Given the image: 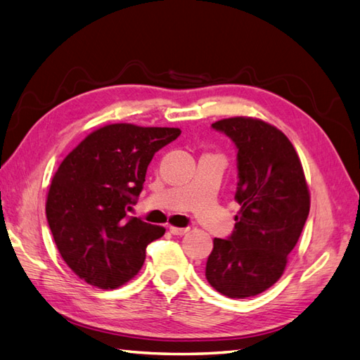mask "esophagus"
Returning a JSON list of instances; mask_svg holds the SVG:
<instances>
[{
  "label": "esophagus",
  "instance_id": "obj_1",
  "mask_svg": "<svg viewBox=\"0 0 360 360\" xmlns=\"http://www.w3.org/2000/svg\"><path fill=\"white\" fill-rule=\"evenodd\" d=\"M169 231H171V234H174V236H185L188 231H189V228H175V226H171Z\"/></svg>",
  "mask_w": 360,
  "mask_h": 360
}]
</instances>
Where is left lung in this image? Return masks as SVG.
Wrapping results in <instances>:
<instances>
[{
  "mask_svg": "<svg viewBox=\"0 0 360 360\" xmlns=\"http://www.w3.org/2000/svg\"><path fill=\"white\" fill-rule=\"evenodd\" d=\"M237 149L234 231L214 238L206 278L231 299L257 295L273 286L286 266L309 214V193L291 141L262 120L234 117L211 124Z\"/></svg>",
  "mask_w": 360,
  "mask_h": 360,
  "instance_id": "8db88e82",
  "label": "left lung"
}]
</instances>
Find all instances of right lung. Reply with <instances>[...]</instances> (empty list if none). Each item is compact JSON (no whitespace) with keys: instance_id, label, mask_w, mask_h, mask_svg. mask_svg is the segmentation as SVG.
I'll return each instance as SVG.
<instances>
[{"instance_id":"right-lung-1","label":"right lung","mask_w":360,"mask_h":360,"mask_svg":"<svg viewBox=\"0 0 360 360\" xmlns=\"http://www.w3.org/2000/svg\"><path fill=\"white\" fill-rule=\"evenodd\" d=\"M181 134L177 127L117 123L100 127L63 160L46 203V217L61 257L84 282L114 290L129 282L146 246L165 234L126 212L143 191L157 150Z\"/></svg>"}]
</instances>
